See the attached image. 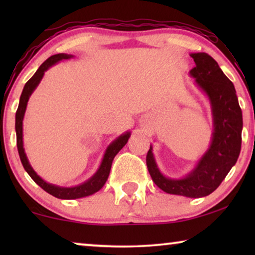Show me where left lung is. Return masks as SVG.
<instances>
[{
	"instance_id": "8db88e82",
	"label": "left lung",
	"mask_w": 255,
	"mask_h": 255,
	"mask_svg": "<svg viewBox=\"0 0 255 255\" xmlns=\"http://www.w3.org/2000/svg\"><path fill=\"white\" fill-rule=\"evenodd\" d=\"M195 67L189 72L195 83L211 106V142L190 173L181 179L167 177L156 165L153 147L146 155V165L153 182L167 194L191 198L204 197L215 191L236 165L242 148L243 114L233 83L210 55L191 53Z\"/></svg>"
}]
</instances>
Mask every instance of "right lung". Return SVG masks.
Masks as SVG:
<instances>
[{
	"label": "right lung",
	"instance_id": "1",
	"mask_svg": "<svg viewBox=\"0 0 255 255\" xmlns=\"http://www.w3.org/2000/svg\"><path fill=\"white\" fill-rule=\"evenodd\" d=\"M71 58H73L72 54H65V53L54 54L40 65V67L37 69V72L34 73L32 78H31L29 81L25 83V86H24L22 95H20V99H19L18 109L16 111V123H15L17 148H18V154H19L20 161H22L24 169H25L26 173L31 176V179H32L38 186L43 188L46 193L51 194L52 196L57 198H61V200H75V198L89 196V195H93L95 194L96 191H99L101 188L104 186V183L107 182L108 176H109L110 174L111 163H113L114 158L116 156L117 153L124 147L131 135V132L127 131L125 133L121 134L120 137L115 139V140L111 142V144L108 146V148L106 149L102 162H101V165L99 167V169L96 170V173L94 174L90 179L85 181V182L81 184H78V186L75 187H60V186H55V184L48 183L45 180L41 179V177L34 172V169L30 165L29 160H27V156L23 147V120H24V115H25L27 102H29L31 94L34 92V89L37 88V86L39 85L41 79H43L45 72H46L50 67H52V66L57 64V62L61 60H67V59H71Z\"/></svg>",
	"mask_w": 255,
	"mask_h": 255
}]
</instances>
